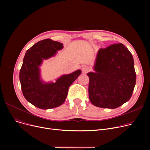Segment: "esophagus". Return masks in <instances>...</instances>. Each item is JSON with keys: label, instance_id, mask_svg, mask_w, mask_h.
Returning <instances> with one entry per match:
<instances>
[{"label": "esophagus", "instance_id": "esophagus-1", "mask_svg": "<svg viewBox=\"0 0 150 150\" xmlns=\"http://www.w3.org/2000/svg\"><path fill=\"white\" fill-rule=\"evenodd\" d=\"M89 70H90V67L89 66H84L82 68V72L84 74L88 73Z\"/></svg>", "mask_w": 150, "mask_h": 150}]
</instances>
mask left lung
Instances as JSON below:
<instances>
[{"label":"left lung","instance_id":"left-lung-1","mask_svg":"<svg viewBox=\"0 0 150 150\" xmlns=\"http://www.w3.org/2000/svg\"><path fill=\"white\" fill-rule=\"evenodd\" d=\"M89 78V97L94 106L115 109L131 97L136 81L132 54L123 44L98 50Z\"/></svg>","mask_w":150,"mask_h":150}]
</instances>
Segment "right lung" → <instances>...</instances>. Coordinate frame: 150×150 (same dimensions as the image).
I'll list each match as a JSON object with an SVG mask.
<instances>
[{
  "instance_id": "right-lung-1",
  "label": "right lung",
  "mask_w": 150,
  "mask_h": 150,
  "mask_svg": "<svg viewBox=\"0 0 150 150\" xmlns=\"http://www.w3.org/2000/svg\"><path fill=\"white\" fill-rule=\"evenodd\" d=\"M63 44L45 39L28 49L23 59L19 80L23 95L35 106L42 109L57 108L64 103L69 86L78 77L81 70L63 75L53 82H44L41 77L40 67L47 59L63 49Z\"/></svg>"
}]
</instances>
